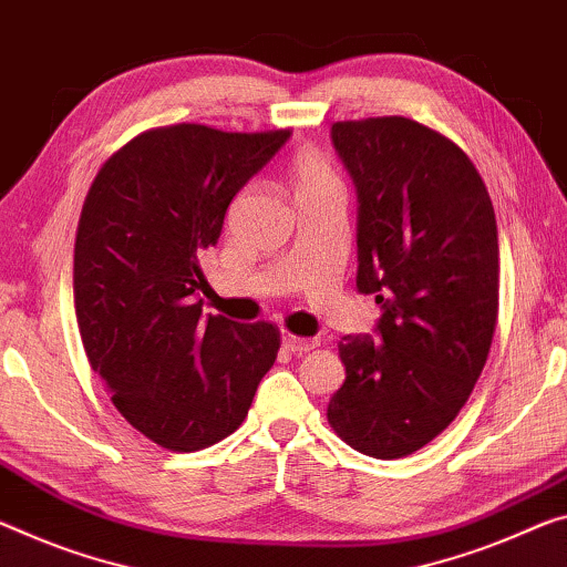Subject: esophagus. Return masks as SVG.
<instances>
[{
  "label": "esophagus",
  "mask_w": 567,
  "mask_h": 567,
  "mask_svg": "<svg viewBox=\"0 0 567 567\" xmlns=\"http://www.w3.org/2000/svg\"><path fill=\"white\" fill-rule=\"evenodd\" d=\"M284 347L291 354H307L317 347V339H303V337H293V334H284Z\"/></svg>",
  "instance_id": "esophagus-1"
}]
</instances>
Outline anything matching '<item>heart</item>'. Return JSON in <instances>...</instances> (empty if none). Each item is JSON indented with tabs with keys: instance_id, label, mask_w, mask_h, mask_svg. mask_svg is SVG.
Instances as JSON below:
<instances>
[{
	"instance_id": "obj_1",
	"label": "heart",
	"mask_w": 567,
	"mask_h": 567,
	"mask_svg": "<svg viewBox=\"0 0 567 567\" xmlns=\"http://www.w3.org/2000/svg\"><path fill=\"white\" fill-rule=\"evenodd\" d=\"M291 185L296 199L339 189L337 174L329 167V162L317 152H299L291 162Z\"/></svg>"
}]
</instances>
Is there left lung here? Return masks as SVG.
<instances>
[{
  "label": "left lung",
  "instance_id": "left-lung-1",
  "mask_svg": "<svg viewBox=\"0 0 567 567\" xmlns=\"http://www.w3.org/2000/svg\"><path fill=\"white\" fill-rule=\"evenodd\" d=\"M332 142L357 189V291L382 313L339 342L327 417L360 454L400 458L454 421L489 357L496 217L472 159L413 118L337 121Z\"/></svg>",
  "mask_w": 567,
  "mask_h": 567
}]
</instances>
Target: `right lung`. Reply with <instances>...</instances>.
<instances>
[{
  "label": "right lung",
  "mask_w": 567,
  "mask_h": 567,
  "mask_svg": "<svg viewBox=\"0 0 567 567\" xmlns=\"http://www.w3.org/2000/svg\"><path fill=\"white\" fill-rule=\"evenodd\" d=\"M289 136L152 128L103 164L83 203L73 293L85 354L118 413L169 451L230 435L276 362L274 324L203 317L199 256Z\"/></svg>",
  "instance_id": "right-lung-1"
}]
</instances>
